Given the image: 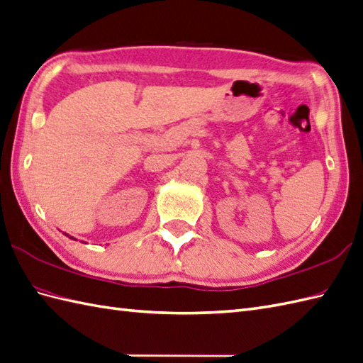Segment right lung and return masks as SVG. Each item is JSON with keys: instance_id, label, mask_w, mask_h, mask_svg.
<instances>
[{"instance_id": "1", "label": "right lung", "mask_w": 363, "mask_h": 363, "mask_svg": "<svg viewBox=\"0 0 363 363\" xmlns=\"http://www.w3.org/2000/svg\"><path fill=\"white\" fill-rule=\"evenodd\" d=\"M65 235H67L69 238H72V240H77V238H74V237H70V235H69V234H66V233H65Z\"/></svg>"}]
</instances>
